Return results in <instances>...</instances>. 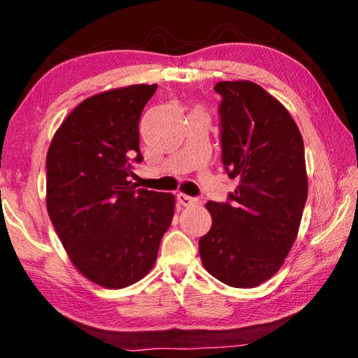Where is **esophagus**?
<instances>
[{
  "mask_svg": "<svg viewBox=\"0 0 358 358\" xmlns=\"http://www.w3.org/2000/svg\"><path fill=\"white\" fill-rule=\"evenodd\" d=\"M177 201H178L181 205H183V207H191V205H197V203H199V199L187 196V194H183V192L177 194Z\"/></svg>",
  "mask_w": 358,
  "mask_h": 358,
  "instance_id": "obj_1",
  "label": "esophagus"
}]
</instances>
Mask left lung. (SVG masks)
<instances>
[{
    "mask_svg": "<svg viewBox=\"0 0 358 358\" xmlns=\"http://www.w3.org/2000/svg\"><path fill=\"white\" fill-rule=\"evenodd\" d=\"M222 164L240 178L229 203L207 202L211 229L199 240L205 270L232 287H256L281 268L308 197L299 126L250 80L220 82Z\"/></svg>",
    "mask_w": 358,
    "mask_h": 358,
    "instance_id": "8db88e82",
    "label": "left lung"
}]
</instances>
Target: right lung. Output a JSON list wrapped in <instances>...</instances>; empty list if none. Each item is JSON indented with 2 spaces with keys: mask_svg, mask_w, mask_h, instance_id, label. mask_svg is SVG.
I'll list each match as a JSON object with an SVG mask.
<instances>
[{
  "mask_svg": "<svg viewBox=\"0 0 358 358\" xmlns=\"http://www.w3.org/2000/svg\"><path fill=\"white\" fill-rule=\"evenodd\" d=\"M157 85H129L90 96L47 151L45 203L66 252L87 280L123 289L153 268L171 227L175 197L132 183L138 120Z\"/></svg>",
  "mask_w": 358,
  "mask_h": 358,
  "instance_id": "obj_1",
  "label": "right lung"
}]
</instances>
